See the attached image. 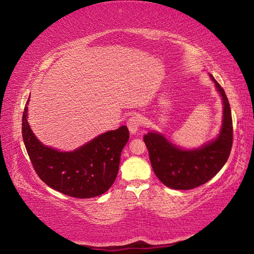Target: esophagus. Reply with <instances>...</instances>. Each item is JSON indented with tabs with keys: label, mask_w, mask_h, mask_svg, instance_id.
<instances>
[{
	"label": "esophagus",
	"mask_w": 254,
	"mask_h": 254,
	"mask_svg": "<svg viewBox=\"0 0 254 254\" xmlns=\"http://www.w3.org/2000/svg\"><path fill=\"white\" fill-rule=\"evenodd\" d=\"M127 126L132 134H135L139 131V127L141 126V119L139 117H132L127 120Z\"/></svg>",
	"instance_id": "1"
}]
</instances>
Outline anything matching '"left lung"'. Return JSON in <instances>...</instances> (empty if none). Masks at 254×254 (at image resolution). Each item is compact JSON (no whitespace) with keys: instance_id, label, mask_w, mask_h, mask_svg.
Wrapping results in <instances>:
<instances>
[{"instance_id":"obj_1","label":"left lung","mask_w":254,"mask_h":254,"mask_svg":"<svg viewBox=\"0 0 254 254\" xmlns=\"http://www.w3.org/2000/svg\"><path fill=\"white\" fill-rule=\"evenodd\" d=\"M209 77L223 103L222 126L215 139L198 148L184 149L160 132L149 131L143 136L154 174L169 188L187 190L198 187L212 179L229 159L233 141L230 103L221 85L212 75Z\"/></svg>"}]
</instances>
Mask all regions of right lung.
Returning a JSON list of instances; mask_svg holds the SVG:
<instances>
[{"instance_id":"obj_1","label":"right lung","mask_w":254,"mask_h":254,"mask_svg":"<svg viewBox=\"0 0 254 254\" xmlns=\"http://www.w3.org/2000/svg\"><path fill=\"white\" fill-rule=\"evenodd\" d=\"M22 117V137L30 160L42 182L67 196L92 198L109 190L117 179L120 158L130 133L126 126L97 135L72 151L48 147L34 135Z\"/></svg>"}]
</instances>
